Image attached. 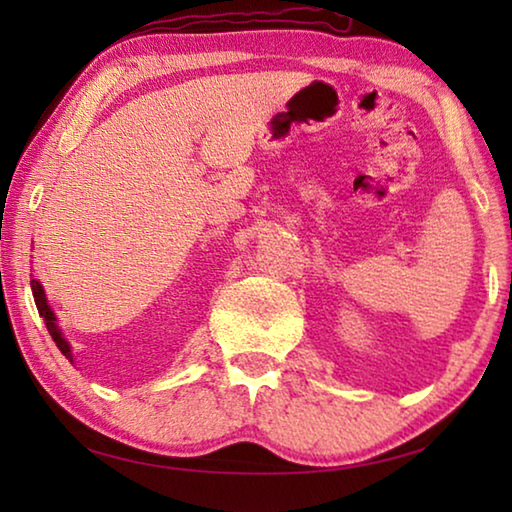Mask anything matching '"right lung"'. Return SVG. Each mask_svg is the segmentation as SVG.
Listing matches in <instances>:
<instances>
[{
  "label": "right lung",
  "instance_id": "add662e5",
  "mask_svg": "<svg viewBox=\"0 0 512 512\" xmlns=\"http://www.w3.org/2000/svg\"><path fill=\"white\" fill-rule=\"evenodd\" d=\"M31 291H33V300H36L38 314H40L42 318H45V325H47V329H49L51 339H54V343L58 345V350L63 352L69 361L74 363V359H72V348H69V343L65 341L63 332H60V329H58L56 314H54V311H51L49 302H47V298H45V289H42V284H40L38 280H31Z\"/></svg>",
  "mask_w": 512,
  "mask_h": 512
}]
</instances>
